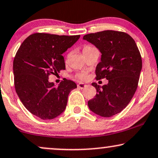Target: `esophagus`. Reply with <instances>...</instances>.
Listing matches in <instances>:
<instances>
[{
    "instance_id": "34e87169",
    "label": "esophagus",
    "mask_w": 158,
    "mask_h": 158,
    "mask_svg": "<svg viewBox=\"0 0 158 158\" xmlns=\"http://www.w3.org/2000/svg\"><path fill=\"white\" fill-rule=\"evenodd\" d=\"M77 86L79 89H84L85 87H86V84H85V83H82V82H79V84L77 85Z\"/></svg>"
}]
</instances>
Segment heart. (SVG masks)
I'll list each match as a JSON object with an SVG mask.
<instances>
[{
  "instance_id": "1",
  "label": "heart",
  "mask_w": 158,
  "mask_h": 158,
  "mask_svg": "<svg viewBox=\"0 0 158 158\" xmlns=\"http://www.w3.org/2000/svg\"><path fill=\"white\" fill-rule=\"evenodd\" d=\"M92 48H94V47L91 46V45H85V46H84V48H83V52H85V51L89 50V49H90ZM76 77H77L78 79H85L87 77V74L86 72L83 71V72H81V73H77V75H76Z\"/></svg>"
}]
</instances>
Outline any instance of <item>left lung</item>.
I'll return each instance as SVG.
<instances>
[{
  "mask_svg": "<svg viewBox=\"0 0 158 158\" xmlns=\"http://www.w3.org/2000/svg\"><path fill=\"white\" fill-rule=\"evenodd\" d=\"M102 53L96 79H106L102 87L92 83L96 94L87 102L90 110L102 117H111L128 105L138 87L142 69L140 51L132 37L122 31H107L85 35Z\"/></svg>",
  "mask_w": 158,
  "mask_h": 158,
  "instance_id": "1",
  "label": "left lung"
}]
</instances>
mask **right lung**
<instances>
[{"instance_id":"obj_1","label":"right lung","mask_w":158,"mask_h":158,"mask_svg":"<svg viewBox=\"0 0 158 158\" xmlns=\"http://www.w3.org/2000/svg\"><path fill=\"white\" fill-rule=\"evenodd\" d=\"M79 37L35 33L17 51L13 62L15 90L25 107L35 116L50 120L65 110L68 95L77 84L64 79L55 87L48 77L65 69L62 54Z\"/></svg>"}]
</instances>
